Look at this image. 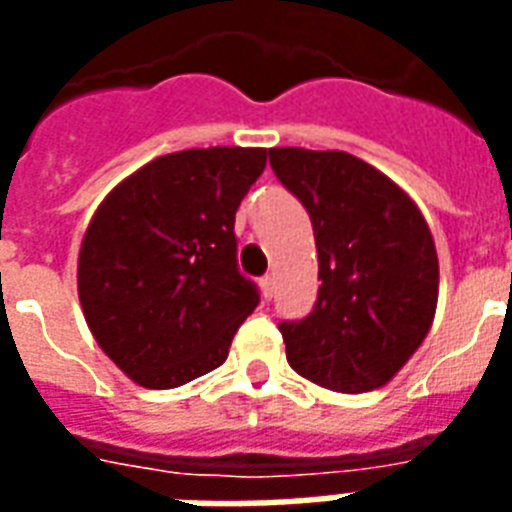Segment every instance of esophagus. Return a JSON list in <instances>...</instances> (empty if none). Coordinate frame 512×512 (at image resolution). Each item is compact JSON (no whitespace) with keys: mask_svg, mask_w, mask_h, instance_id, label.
<instances>
[{"mask_svg":"<svg viewBox=\"0 0 512 512\" xmlns=\"http://www.w3.org/2000/svg\"><path fill=\"white\" fill-rule=\"evenodd\" d=\"M260 290H263V299H266V301L274 296V277H271V274L260 279Z\"/></svg>","mask_w":512,"mask_h":512,"instance_id":"34e87169","label":"esophagus"}]
</instances>
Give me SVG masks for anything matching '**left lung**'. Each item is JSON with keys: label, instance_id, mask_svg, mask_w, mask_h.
Listing matches in <instances>:
<instances>
[{"label": "left lung", "instance_id": "1", "mask_svg": "<svg viewBox=\"0 0 512 512\" xmlns=\"http://www.w3.org/2000/svg\"><path fill=\"white\" fill-rule=\"evenodd\" d=\"M271 169L312 219L318 301L279 323L290 367L359 395L384 386L428 337L439 301L436 244L414 200L343 150L271 147Z\"/></svg>", "mask_w": 512, "mask_h": 512}]
</instances>
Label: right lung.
<instances>
[{
	"label": "right lung",
	"instance_id": "add662e5",
	"mask_svg": "<svg viewBox=\"0 0 512 512\" xmlns=\"http://www.w3.org/2000/svg\"><path fill=\"white\" fill-rule=\"evenodd\" d=\"M263 169L266 147H191L136 169L93 213L76 274L84 321L139 386L216 370L257 307L233 227Z\"/></svg>",
	"mask_w": 512,
	"mask_h": 512
}]
</instances>
